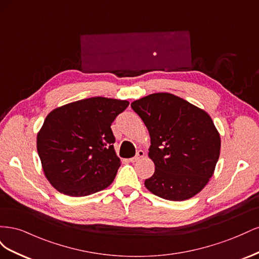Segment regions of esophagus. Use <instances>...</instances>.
Returning <instances> with one entry per match:
<instances>
[{"mask_svg": "<svg viewBox=\"0 0 259 259\" xmlns=\"http://www.w3.org/2000/svg\"><path fill=\"white\" fill-rule=\"evenodd\" d=\"M144 156H145V152H144L143 150H138V151H137V153H136V155L134 156V158L130 159V161H131L132 163H134V162H137V161H139L140 159H143Z\"/></svg>", "mask_w": 259, "mask_h": 259, "instance_id": "obj_1", "label": "esophagus"}]
</instances>
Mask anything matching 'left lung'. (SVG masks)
<instances>
[{
	"mask_svg": "<svg viewBox=\"0 0 259 259\" xmlns=\"http://www.w3.org/2000/svg\"><path fill=\"white\" fill-rule=\"evenodd\" d=\"M131 107L150 135L154 174L145 180L151 193L169 201L198 194L213 176L221 136L207 112L169 93H155Z\"/></svg>",
	"mask_w": 259,
	"mask_h": 259,
	"instance_id": "obj_1",
	"label": "left lung"
}]
</instances>
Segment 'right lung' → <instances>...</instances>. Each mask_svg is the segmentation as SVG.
Segmentation results:
<instances>
[{"label":"right lung","mask_w":259,"mask_h":259,"mask_svg":"<svg viewBox=\"0 0 259 259\" xmlns=\"http://www.w3.org/2000/svg\"><path fill=\"white\" fill-rule=\"evenodd\" d=\"M130 103L92 97L54 109L37 133L45 177L57 191L85 197L109 187L121 165L111 124Z\"/></svg>","instance_id":"1"}]
</instances>
